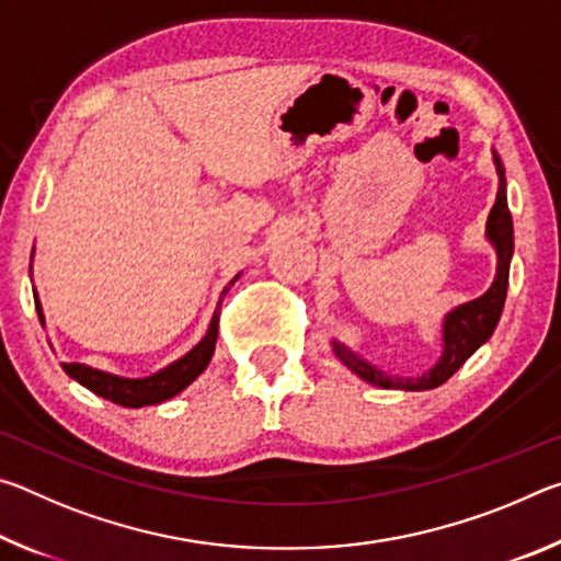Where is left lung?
Masks as SVG:
<instances>
[{
	"label": "left lung",
	"mask_w": 561,
	"mask_h": 561,
	"mask_svg": "<svg viewBox=\"0 0 561 561\" xmlns=\"http://www.w3.org/2000/svg\"><path fill=\"white\" fill-rule=\"evenodd\" d=\"M497 175H500V190L497 201L492 205L488 217V240L495 244L497 250V277L492 282V287L482 294V297L462 304L455 311L445 317L443 324V356L431 371L415 378H401V376H388L378 371L371 364L360 360L354 351L341 346L334 341L336 356L364 381L374 383L378 388H401V391H428V388H438L440 383L458 371V368L468 360L474 351H478L495 331L502 307H505L507 297V279H510V260H512V215L507 207V193H505V170H502L500 158L495 156Z\"/></svg>",
	"instance_id": "1"
}]
</instances>
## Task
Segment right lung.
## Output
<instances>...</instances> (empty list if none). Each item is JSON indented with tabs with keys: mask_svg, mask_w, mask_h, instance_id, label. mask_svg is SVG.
<instances>
[{
	"mask_svg": "<svg viewBox=\"0 0 561 561\" xmlns=\"http://www.w3.org/2000/svg\"><path fill=\"white\" fill-rule=\"evenodd\" d=\"M237 277H240V274H237ZM237 277L222 289L220 301H217V309H215L210 329H207L205 339L193 351H187L183 358H178L175 364L165 366L163 371L146 376V378H121V376L99 371V368H91L83 364H61V368L73 378V381H79L81 386H87L89 391H93L101 398H106V401L118 403L123 408H144V405H156V403L168 401V398L178 396L183 388L193 383L195 378L205 371L207 364H210L213 351L217 344V331H220L222 299H225V294L230 291L232 284L237 282ZM36 311H39V321L44 324L39 304H36Z\"/></svg>",
	"mask_w": 561,
	"mask_h": 561,
	"instance_id": "right-lung-1",
	"label": "right lung"
}]
</instances>
